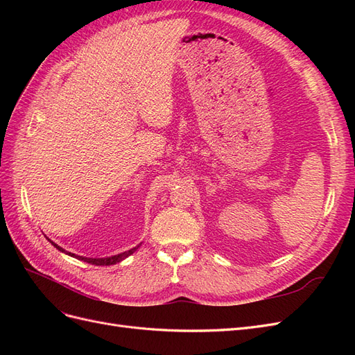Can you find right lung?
I'll list each match as a JSON object with an SVG mask.
<instances>
[{"label": "right lung", "mask_w": 355, "mask_h": 355, "mask_svg": "<svg viewBox=\"0 0 355 355\" xmlns=\"http://www.w3.org/2000/svg\"><path fill=\"white\" fill-rule=\"evenodd\" d=\"M50 243L56 247L58 250H60V252H63V253H67V254H69V256H73V257H77V259H80V261H84V262H87V263H92V265H98V266H106V265H114V263H118V262H121L123 259H125L127 256H130L132 253H135L136 252V249L137 247H133L132 250H128V252H124V253H120V254H115V256H110V257H96V259H93V257H84V256H77V254H73V253H68V252H65L62 249V247H59L58 244H55L53 243L51 240H50Z\"/></svg>", "instance_id": "add662e5"}]
</instances>
